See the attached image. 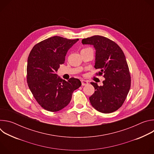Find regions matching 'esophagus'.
<instances>
[{
    "mask_svg": "<svg viewBox=\"0 0 154 154\" xmlns=\"http://www.w3.org/2000/svg\"><path fill=\"white\" fill-rule=\"evenodd\" d=\"M81 82H82V85L84 86V85H86L88 83V82L85 80H81Z\"/></svg>",
    "mask_w": 154,
    "mask_h": 154,
    "instance_id": "obj_1",
    "label": "esophagus"
}]
</instances>
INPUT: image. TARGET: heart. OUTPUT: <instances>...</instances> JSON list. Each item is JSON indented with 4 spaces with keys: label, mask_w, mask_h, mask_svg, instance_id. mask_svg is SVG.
I'll return each instance as SVG.
<instances>
[{
    "label": "heart",
    "mask_w": 154,
    "mask_h": 154,
    "mask_svg": "<svg viewBox=\"0 0 154 154\" xmlns=\"http://www.w3.org/2000/svg\"><path fill=\"white\" fill-rule=\"evenodd\" d=\"M91 49V48H85V49H83L82 50H86V49Z\"/></svg>",
    "instance_id": "1"
}]
</instances>
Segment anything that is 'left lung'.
<instances>
[{
    "instance_id": "8db88e82",
    "label": "left lung",
    "mask_w": 154,
    "mask_h": 154,
    "mask_svg": "<svg viewBox=\"0 0 154 154\" xmlns=\"http://www.w3.org/2000/svg\"><path fill=\"white\" fill-rule=\"evenodd\" d=\"M82 42L94 46V68L100 70L97 75H103L105 79L103 86L91 82L95 91L90 97V103L99 112H114L122 105L131 85L130 74L124 54L115 42L102 36L84 38Z\"/></svg>"
}]
</instances>
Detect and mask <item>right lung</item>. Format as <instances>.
Listing matches in <instances>:
<instances>
[{"label":"right lung","mask_w":154,"mask_h":154,"mask_svg":"<svg viewBox=\"0 0 154 154\" xmlns=\"http://www.w3.org/2000/svg\"><path fill=\"white\" fill-rule=\"evenodd\" d=\"M78 40L55 36L37 43L30 52L27 84L39 105L49 112H56L66 106L74 91L82 85L77 79L66 81L56 74L68 51Z\"/></svg>","instance_id":"obj_1"}]
</instances>
